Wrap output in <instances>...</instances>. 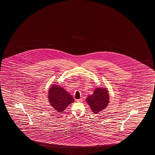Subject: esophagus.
Listing matches in <instances>:
<instances>
[{"label":"esophagus","mask_w":155,"mask_h":155,"mask_svg":"<svg viewBox=\"0 0 155 155\" xmlns=\"http://www.w3.org/2000/svg\"><path fill=\"white\" fill-rule=\"evenodd\" d=\"M82 99H77L76 100V101L78 102H82Z\"/></svg>","instance_id":"esophagus-1"}]
</instances>
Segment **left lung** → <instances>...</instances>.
Masks as SVG:
<instances>
[{
	"mask_svg": "<svg viewBox=\"0 0 155 155\" xmlns=\"http://www.w3.org/2000/svg\"><path fill=\"white\" fill-rule=\"evenodd\" d=\"M86 101L94 114H98L106 108L110 102V96L107 88H96L93 94L87 97Z\"/></svg>",
	"mask_w": 155,
	"mask_h": 155,
	"instance_id": "obj_1",
	"label": "left lung"
}]
</instances>
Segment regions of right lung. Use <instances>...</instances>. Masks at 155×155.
Instances as JSON below:
<instances>
[{
    "instance_id": "1",
    "label": "right lung",
    "mask_w": 155,
    "mask_h": 155,
    "mask_svg": "<svg viewBox=\"0 0 155 155\" xmlns=\"http://www.w3.org/2000/svg\"><path fill=\"white\" fill-rule=\"evenodd\" d=\"M48 100L50 105L58 113H62L68 106L74 101L72 95L58 85L53 84L49 89Z\"/></svg>"
}]
</instances>
